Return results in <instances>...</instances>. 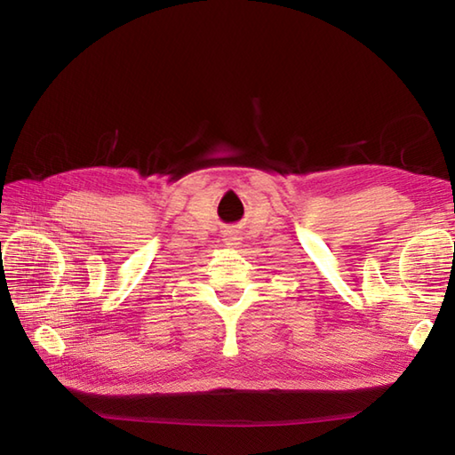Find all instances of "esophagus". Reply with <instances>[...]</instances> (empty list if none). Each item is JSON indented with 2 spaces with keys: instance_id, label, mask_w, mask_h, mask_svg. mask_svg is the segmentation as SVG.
I'll list each match as a JSON object with an SVG mask.
<instances>
[{
  "instance_id": "1",
  "label": "esophagus",
  "mask_w": 455,
  "mask_h": 455,
  "mask_svg": "<svg viewBox=\"0 0 455 455\" xmlns=\"http://www.w3.org/2000/svg\"><path fill=\"white\" fill-rule=\"evenodd\" d=\"M225 240H227V244H238V236L236 235H233V233H227L225 235Z\"/></svg>"
}]
</instances>
